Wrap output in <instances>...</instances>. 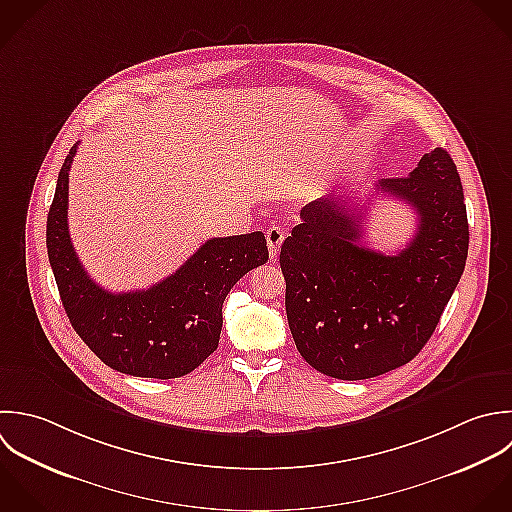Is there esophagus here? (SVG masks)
Instances as JSON below:
<instances>
[{"label":"esophagus","mask_w":512,"mask_h":512,"mask_svg":"<svg viewBox=\"0 0 512 512\" xmlns=\"http://www.w3.org/2000/svg\"><path fill=\"white\" fill-rule=\"evenodd\" d=\"M265 237H267L269 257H271V261H275V259L279 257V249H281V243H283V239H285V231H283L281 227H275V225H273V227L267 229Z\"/></svg>","instance_id":"esophagus-1"}]
</instances>
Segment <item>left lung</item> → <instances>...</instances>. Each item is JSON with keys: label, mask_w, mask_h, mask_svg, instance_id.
<instances>
[{"label": "left lung", "mask_w": 512, "mask_h": 512, "mask_svg": "<svg viewBox=\"0 0 512 512\" xmlns=\"http://www.w3.org/2000/svg\"><path fill=\"white\" fill-rule=\"evenodd\" d=\"M377 193L417 213V233L397 255L359 243L365 211L343 195L305 205L281 247L291 335L301 357L333 379H371L415 359L467 263V205L449 151L435 147L409 177L379 181Z\"/></svg>", "instance_id": "obj_1"}]
</instances>
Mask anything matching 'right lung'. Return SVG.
<instances>
[{
	"instance_id": "right-lung-1",
	"label": "right lung",
	"mask_w": 512,
	"mask_h": 512,
	"mask_svg": "<svg viewBox=\"0 0 512 512\" xmlns=\"http://www.w3.org/2000/svg\"><path fill=\"white\" fill-rule=\"evenodd\" d=\"M65 157L47 215V257L63 309L83 343L111 369L145 379H177L219 345L223 301L251 269L267 263L261 231L203 243L173 275L149 289L109 293L79 263L67 229Z\"/></svg>"
}]
</instances>
